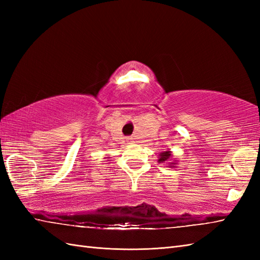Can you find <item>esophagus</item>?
Listing matches in <instances>:
<instances>
[{
  "label": "esophagus",
  "mask_w": 260,
  "mask_h": 260,
  "mask_svg": "<svg viewBox=\"0 0 260 260\" xmlns=\"http://www.w3.org/2000/svg\"><path fill=\"white\" fill-rule=\"evenodd\" d=\"M131 140H132L131 138H128V139H127V142H132V141H131Z\"/></svg>",
  "instance_id": "34e87169"
}]
</instances>
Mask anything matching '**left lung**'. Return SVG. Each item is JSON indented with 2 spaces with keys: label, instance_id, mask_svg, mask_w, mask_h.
Segmentation results:
<instances>
[{
  "label": "left lung",
  "instance_id": "obj_1",
  "mask_svg": "<svg viewBox=\"0 0 260 260\" xmlns=\"http://www.w3.org/2000/svg\"><path fill=\"white\" fill-rule=\"evenodd\" d=\"M172 160V155H171V152L170 151H166V152H162L160 153L159 155V159H158V162L159 164H165V162H170V167H175L176 165V160L171 161Z\"/></svg>",
  "mask_w": 260,
  "mask_h": 260
}]
</instances>
